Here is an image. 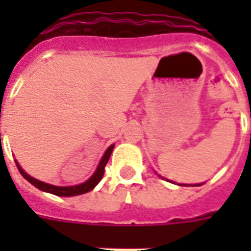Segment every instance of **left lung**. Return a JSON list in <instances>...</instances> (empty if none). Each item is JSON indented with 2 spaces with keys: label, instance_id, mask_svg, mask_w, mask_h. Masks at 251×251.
I'll return each instance as SVG.
<instances>
[{
  "label": "left lung",
  "instance_id": "obj_1",
  "mask_svg": "<svg viewBox=\"0 0 251 251\" xmlns=\"http://www.w3.org/2000/svg\"><path fill=\"white\" fill-rule=\"evenodd\" d=\"M178 185V183H177ZM201 185H203V183H198V185H190V186H201ZM183 186H186V185H183ZM189 186V185H187Z\"/></svg>",
  "mask_w": 251,
  "mask_h": 251
}]
</instances>
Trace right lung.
<instances>
[{
  "label": "right lung",
  "instance_id": "obj_1",
  "mask_svg": "<svg viewBox=\"0 0 251 251\" xmlns=\"http://www.w3.org/2000/svg\"><path fill=\"white\" fill-rule=\"evenodd\" d=\"M114 145H110L109 147L106 149L105 152H104V155H102L101 160L99 163L96 171L94 172V175L91 176L87 181H84L83 183H79V185H75V186H56V185H50V183L43 182V181H39V179L33 178V177H31L29 175H27V173L22 169L21 165L18 164L17 160H15V164H17L18 169L21 172V175L23 176L29 183H32L33 186L37 187L39 190L58 195V197H74V195H80L84 194V193H88V191L92 190V189L101 181L102 176H104V169H105V165L106 163H108V160H109L110 153H112Z\"/></svg>",
  "mask_w": 251,
  "mask_h": 251
}]
</instances>
